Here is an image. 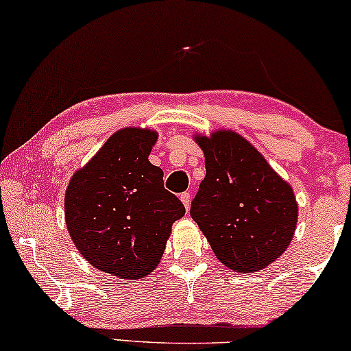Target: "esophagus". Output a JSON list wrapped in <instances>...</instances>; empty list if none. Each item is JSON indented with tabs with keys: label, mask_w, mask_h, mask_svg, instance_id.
Returning a JSON list of instances; mask_svg holds the SVG:
<instances>
[{
	"label": "esophagus",
	"mask_w": 351,
	"mask_h": 351,
	"mask_svg": "<svg viewBox=\"0 0 351 351\" xmlns=\"http://www.w3.org/2000/svg\"><path fill=\"white\" fill-rule=\"evenodd\" d=\"M180 202L184 203L185 209H186V211H189V208H190V193H186V192L180 193Z\"/></svg>",
	"instance_id": "1"
}]
</instances>
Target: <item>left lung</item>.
I'll return each instance as SVG.
<instances>
[{
  "label": "left lung",
  "instance_id": "obj_1",
  "mask_svg": "<svg viewBox=\"0 0 351 351\" xmlns=\"http://www.w3.org/2000/svg\"><path fill=\"white\" fill-rule=\"evenodd\" d=\"M206 177L190 216L222 265L256 272L276 261L292 242L298 221L293 190L263 154L232 130L197 135Z\"/></svg>",
  "mask_w": 351,
  "mask_h": 351
}]
</instances>
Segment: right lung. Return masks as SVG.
Returning a JSON list of instances; mask_svg holds the SVG:
<instances>
[{
  "label": "right lung",
  "instance_id": "right-lung-1",
  "mask_svg": "<svg viewBox=\"0 0 351 351\" xmlns=\"http://www.w3.org/2000/svg\"><path fill=\"white\" fill-rule=\"evenodd\" d=\"M158 134L127 127L72 176L66 226L90 265L122 279H142L161 261L171 227L185 215L167 192L161 167L148 161Z\"/></svg>",
  "mask_w": 351,
  "mask_h": 351
}]
</instances>
